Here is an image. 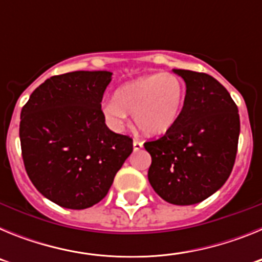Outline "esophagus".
<instances>
[{
  "mask_svg": "<svg viewBox=\"0 0 262 262\" xmlns=\"http://www.w3.org/2000/svg\"><path fill=\"white\" fill-rule=\"evenodd\" d=\"M133 145H134V151H139V149H142L143 148V143L139 142V140H134Z\"/></svg>",
  "mask_w": 262,
  "mask_h": 262,
  "instance_id": "34e87169",
  "label": "esophagus"
}]
</instances>
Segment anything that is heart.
<instances>
[{
  "label": "heart",
  "mask_w": 262,
  "mask_h": 262,
  "mask_svg": "<svg viewBox=\"0 0 262 262\" xmlns=\"http://www.w3.org/2000/svg\"><path fill=\"white\" fill-rule=\"evenodd\" d=\"M186 89L173 73L143 76L115 90L113 99L101 105L106 123L114 131H122L127 114L145 135H160L172 128L184 106Z\"/></svg>",
  "instance_id": "obj_1"
}]
</instances>
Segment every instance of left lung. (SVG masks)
Listing matches in <instances>:
<instances>
[{
  "instance_id": "1",
  "label": "left lung",
  "mask_w": 262,
  "mask_h": 262,
  "mask_svg": "<svg viewBox=\"0 0 262 262\" xmlns=\"http://www.w3.org/2000/svg\"><path fill=\"white\" fill-rule=\"evenodd\" d=\"M184 78L186 96L177 122L144 148L152 157L148 180L164 201L200 203L227 181L235 164L240 134L237 106L211 76L173 69Z\"/></svg>"
}]
</instances>
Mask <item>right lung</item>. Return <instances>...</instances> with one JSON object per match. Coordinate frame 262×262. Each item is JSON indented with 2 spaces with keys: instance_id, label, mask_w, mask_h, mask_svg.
<instances>
[{
  "instance_id": "obj_1",
  "label": "right lung",
  "mask_w": 262,
  "mask_h": 262,
  "mask_svg": "<svg viewBox=\"0 0 262 262\" xmlns=\"http://www.w3.org/2000/svg\"><path fill=\"white\" fill-rule=\"evenodd\" d=\"M113 73L76 71L39 85L20 111L25 168L34 186L72 210L103 200L133 152V139L113 133L101 102Z\"/></svg>"
}]
</instances>
